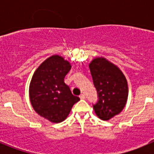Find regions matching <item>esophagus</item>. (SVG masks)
I'll return each mask as SVG.
<instances>
[{"instance_id": "1", "label": "esophagus", "mask_w": 154, "mask_h": 154, "mask_svg": "<svg viewBox=\"0 0 154 154\" xmlns=\"http://www.w3.org/2000/svg\"><path fill=\"white\" fill-rule=\"evenodd\" d=\"M79 97L81 99H85V95H84V94H81L79 96Z\"/></svg>"}]
</instances>
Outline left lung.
Returning <instances> with one entry per match:
<instances>
[{
  "mask_svg": "<svg viewBox=\"0 0 154 154\" xmlns=\"http://www.w3.org/2000/svg\"><path fill=\"white\" fill-rule=\"evenodd\" d=\"M98 94L93 108L98 117L109 120L123 110L127 101V82L117 66L104 58H95L89 64Z\"/></svg>",
  "mask_w": 154,
  "mask_h": 154,
  "instance_id": "8db88e82",
  "label": "left lung"
}]
</instances>
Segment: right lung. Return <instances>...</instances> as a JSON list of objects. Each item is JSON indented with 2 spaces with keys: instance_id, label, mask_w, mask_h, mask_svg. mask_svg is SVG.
Instances as JSON below:
<instances>
[{
  "instance_id": "right-lung-1",
  "label": "right lung",
  "mask_w": 154,
  "mask_h": 154,
  "mask_svg": "<svg viewBox=\"0 0 154 154\" xmlns=\"http://www.w3.org/2000/svg\"><path fill=\"white\" fill-rule=\"evenodd\" d=\"M70 69L68 61L53 55L41 64L31 79L29 88L31 105L37 113L51 123L65 120L73 105L80 100L72 95L64 82Z\"/></svg>"
}]
</instances>
